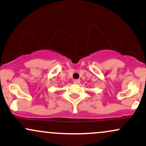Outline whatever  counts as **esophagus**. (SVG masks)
I'll use <instances>...</instances> for the list:
<instances>
[{
  "instance_id": "34e87169",
  "label": "esophagus",
  "mask_w": 146,
  "mask_h": 146,
  "mask_svg": "<svg viewBox=\"0 0 146 146\" xmlns=\"http://www.w3.org/2000/svg\"><path fill=\"white\" fill-rule=\"evenodd\" d=\"M74 83L75 84H79L80 83V80L79 79H75L74 80Z\"/></svg>"
}]
</instances>
